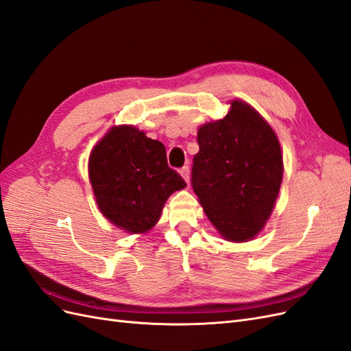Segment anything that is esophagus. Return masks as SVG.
<instances>
[{"label":"esophagus","mask_w":351,"mask_h":351,"mask_svg":"<svg viewBox=\"0 0 351 351\" xmlns=\"http://www.w3.org/2000/svg\"><path fill=\"white\" fill-rule=\"evenodd\" d=\"M180 174H182V177L186 180V183L189 184V182H190V169H189V167H183L182 169H180Z\"/></svg>","instance_id":"obj_1"}]
</instances>
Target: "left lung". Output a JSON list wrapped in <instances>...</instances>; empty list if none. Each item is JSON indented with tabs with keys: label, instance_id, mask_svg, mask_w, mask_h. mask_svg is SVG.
I'll return each instance as SVG.
<instances>
[{
	"label": "left lung",
	"instance_id": "1",
	"mask_svg": "<svg viewBox=\"0 0 351 351\" xmlns=\"http://www.w3.org/2000/svg\"><path fill=\"white\" fill-rule=\"evenodd\" d=\"M192 187L205 214L230 241H247L271 215L282 180L280 142L243 101L222 120L202 125Z\"/></svg>",
	"mask_w": 351,
	"mask_h": 351
}]
</instances>
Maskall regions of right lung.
<instances>
[{
    "label": "right lung",
    "instance_id": "add662e5",
    "mask_svg": "<svg viewBox=\"0 0 351 351\" xmlns=\"http://www.w3.org/2000/svg\"><path fill=\"white\" fill-rule=\"evenodd\" d=\"M89 177L102 215L129 232L151 230L168 196L186 187L165 146L133 125L112 127L93 147Z\"/></svg>",
    "mask_w": 351,
    "mask_h": 351
}]
</instances>
